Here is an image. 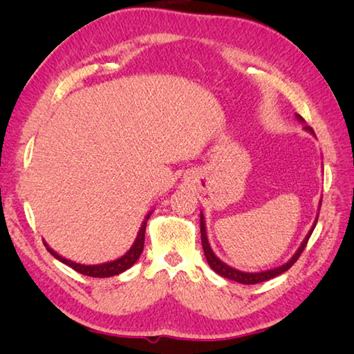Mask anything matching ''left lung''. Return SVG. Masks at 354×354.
<instances>
[{
  "instance_id": "left-lung-1",
  "label": "left lung",
  "mask_w": 354,
  "mask_h": 354,
  "mask_svg": "<svg viewBox=\"0 0 354 354\" xmlns=\"http://www.w3.org/2000/svg\"><path fill=\"white\" fill-rule=\"evenodd\" d=\"M295 117H297L298 122L304 123L303 117H299L298 113H295ZM304 129L309 131L310 134H314V131H313V128H310V127H304ZM320 206H322V200H320ZM319 211H320V207H319ZM317 220H319V214H317V217H315V221H314L313 227H310L309 232L306 234V237H304V241L301 242V245H299V248L297 250V253L293 254V256L290 257V259L287 261L286 263H283V266H279V267H277V268H270V270H266V272L248 273V272H241V270H237V268H232V267H230V266H227V263H225L223 261H220L218 257L215 256V253L212 251L211 245H209V241H207L205 215H203V212H200L201 243H203V250H205L206 261H207V263H209V267H211L215 273H218L220 277H223V278L232 279V281H237V283H241V284H257V283H263V281H268V279H272V278H274V277H278V274H281V273L287 272V270H289V268L293 266V263L297 262V259L299 257V254L303 253L304 247H306V243H308V241H309L310 234H313L314 227H315V225H317Z\"/></svg>"
}]
</instances>
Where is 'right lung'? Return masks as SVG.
Masks as SVG:
<instances>
[{
  "instance_id": "1",
  "label": "right lung",
  "mask_w": 354,
  "mask_h": 354,
  "mask_svg": "<svg viewBox=\"0 0 354 354\" xmlns=\"http://www.w3.org/2000/svg\"><path fill=\"white\" fill-rule=\"evenodd\" d=\"M149 215L151 212H148L145 215V218L142 221V226L139 232H137V237L133 243V247H131L127 253H124L122 257H118L115 261H111V262H103V263H95V266H86V263H77L73 262L70 259H65L64 256L57 254L55 250L48 247V243H45L46 250L50 251V253L56 257L57 261H61L65 266H68L76 270L77 273L81 274H86V277H92V278H109V277H115V274L123 273L124 270H128L129 267H133L136 261L139 259L142 251H143V243H145V227H147V221L149 218Z\"/></svg>"
}]
</instances>
